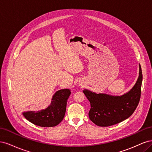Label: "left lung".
I'll use <instances>...</instances> for the list:
<instances>
[{
	"mask_svg": "<svg viewBox=\"0 0 152 152\" xmlns=\"http://www.w3.org/2000/svg\"><path fill=\"white\" fill-rule=\"evenodd\" d=\"M139 68V77L135 85L122 96L96 94L87 89L83 91L91 104L89 118L96 125L113 126L126 120L134 113L141 97L142 75L140 65Z\"/></svg>",
	"mask_w": 152,
	"mask_h": 152,
	"instance_id": "left-lung-1",
	"label": "left lung"
}]
</instances>
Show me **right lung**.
I'll return each instance as SVG.
<instances>
[{
  "mask_svg": "<svg viewBox=\"0 0 152 152\" xmlns=\"http://www.w3.org/2000/svg\"><path fill=\"white\" fill-rule=\"evenodd\" d=\"M71 94L68 89L56 92L49 107L39 112L30 111L23 113L28 121L40 127H54L60 123L65 117L67 99Z\"/></svg>",
  "mask_w": 152,
  "mask_h": 152,
  "instance_id": "1",
  "label": "right lung"
}]
</instances>
